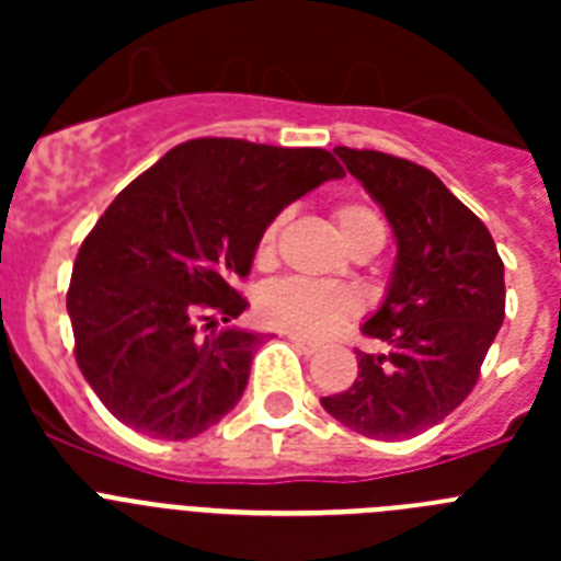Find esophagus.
I'll return each mask as SVG.
<instances>
[{
	"instance_id": "esophagus-1",
	"label": "esophagus",
	"mask_w": 561,
	"mask_h": 561,
	"mask_svg": "<svg viewBox=\"0 0 561 561\" xmlns=\"http://www.w3.org/2000/svg\"><path fill=\"white\" fill-rule=\"evenodd\" d=\"M289 340H291V345H295L297 351H304V354H314V351H317V342H309V340H304V336L289 334Z\"/></svg>"
}]
</instances>
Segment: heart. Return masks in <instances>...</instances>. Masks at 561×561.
Returning <instances> with one entry per match:
<instances>
[{"mask_svg":"<svg viewBox=\"0 0 561 561\" xmlns=\"http://www.w3.org/2000/svg\"><path fill=\"white\" fill-rule=\"evenodd\" d=\"M284 219L286 216L272 219L266 230L261 232V238H257V264H270L275 257L277 232H280ZM334 219L342 232V241L348 247L362 241V238H381L385 241L381 219L359 202H345V205L336 207ZM356 309H359V300H356L348 286L309 280V277H280L275 284L264 286L261 295H257V311H261L266 323L291 331V334L311 336V340L329 336L351 314H356Z\"/></svg>","mask_w":561,"mask_h":561,"instance_id":"obj_1","label":"heart"}]
</instances>
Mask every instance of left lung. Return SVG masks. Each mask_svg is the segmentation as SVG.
<instances>
[{
  "label": "left lung",
  "mask_w": 561,
  "mask_h": 561,
  "mask_svg": "<svg viewBox=\"0 0 561 561\" xmlns=\"http://www.w3.org/2000/svg\"><path fill=\"white\" fill-rule=\"evenodd\" d=\"M334 153L390 221L396 264L362 323L381 351H356L354 385L320 404L368 438H413L472 393L505 317L503 261L492 232L433 171L381 151Z\"/></svg>",
  "instance_id": "1"
}]
</instances>
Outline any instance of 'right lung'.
<instances>
[{"instance_id": "1", "label": "right lung", "mask_w": 561, "mask_h": 561, "mask_svg": "<svg viewBox=\"0 0 561 561\" xmlns=\"http://www.w3.org/2000/svg\"><path fill=\"white\" fill-rule=\"evenodd\" d=\"M342 176L323 148L202 137L117 193L83 238L67 291L78 368L114 419L185 440L236 408L261 334L219 323L250 306L238 284L257 238L286 205Z\"/></svg>"}]
</instances>
